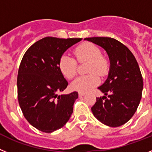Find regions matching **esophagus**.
I'll return each instance as SVG.
<instances>
[{
	"label": "esophagus",
	"instance_id": "1",
	"mask_svg": "<svg viewBox=\"0 0 152 152\" xmlns=\"http://www.w3.org/2000/svg\"><path fill=\"white\" fill-rule=\"evenodd\" d=\"M86 95V93H83V92H79V96H84Z\"/></svg>",
	"mask_w": 152,
	"mask_h": 152
}]
</instances>
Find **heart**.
I'll return each instance as SVG.
<instances>
[{
  "instance_id": "1",
  "label": "heart",
  "mask_w": 152,
  "mask_h": 152,
  "mask_svg": "<svg viewBox=\"0 0 152 152\" xmlns=\"http://www.w3.org/2000/svg\"><path fill=\"white\" fill-rule=\"evenodd\" d=\"M73 54L78 62L88 61L87 73L90 74L78 77L72 83L71 87L79 92H88L99 83V77L96 73L102 76L107 74L108 62L104 57L102 56L99 48L89 42L77 46ZM58 66L61 73L69 79H73L77 73V63L67 54H63L60 57Z\"/></svg>"
}]
</instances>
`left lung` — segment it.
I'll return each instance as SVG.
<instances>
[{
    "instance_id": "obj_1",
    "label": "left lung",
    "mask_w": 152,
    "mask_h": 152,
    "mask_svg": "<svg viewBox=\"0 0 152 152\" xmlns=\"http://www.w3.org/2000/svg\"><path fill=\"white\" fill-rule=\"evenodd\" d=\"M84 40L103 48L110 60L107 79L98 87L104 95L96 98L93 115L108 126L124 125L134 115L142 98L143 79L139 64L129 49L116 39L92 37Z\"/></svg>"
}]
</instances>
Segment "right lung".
Segmentation results:
<instances>
[{"instance_id": "add662e5", "label": "right lung", "mask_w": 152, "mask_h": 152, "mask_svg": "<svg viewBox=\"0 0 152 152\" xmlns=\"http://www.w3.org/2000/svg\"><path fill=\"white\" fill-rule=\"evenodd\" d=\"M82 39L45 37L25 53L17 76L20 108L27 121L45 132L62 128L73 113L78 92L59 95L68 83L58 66L60 57Z\"/></svg>"}]
</instances>
